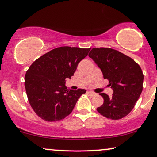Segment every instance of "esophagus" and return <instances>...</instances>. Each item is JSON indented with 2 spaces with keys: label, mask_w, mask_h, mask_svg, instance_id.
Listing matches in <instances>:
<instances>
[{
  "label": "esophagus",
  "mask_w": 157,
  "mask_h": 157,
  "mask_svg": "<svg viewBox=\"0 0 157 157\" xmlns=\"http://www.w3.org/2000/svg\"><path fill=\"white\" fill-rule=\"evenodd\" d=\"M88 93L90 96H94V95H96V93L93 92V91H88Z\"/></svg>",
  "instance_id": "esophagus-1"
}]
</instances>
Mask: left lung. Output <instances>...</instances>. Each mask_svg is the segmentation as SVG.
I'll list each match as a JSON object with an SVG mask.
<instances>
[{
    "mask_svg": "<svg viewBox=\"0 0 157 157\" xmlns=\"http://www.w3.org/2000/svg\"><path fill=\"white\" fill-rule=\"evenodd\" d=\"M88 56L101 69L113 90L111 97L104 93H99L104 98V104L97 111L112 120L123 118L131 112L141 94V68L130 57L112 48H94Z\"/></svg>",
    "mask_w": 157,
    "mask_h": 157,
    "instance_id": "left-lung-1",
    "label": "left lung"
}]
</instances>
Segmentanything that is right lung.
Returning a JSON list of instances; mask_svg holds the SVG:
<instances>
[{
    "label": "right lung",
    "instance_id": "add662e5",
    "mask_svg": "<svg viewBox=\"0 0 157 157\" xmlns=\"http://www.w3.org/2000/svg\"><path fill=\"white\" fill-rule=\"evenodd\" d=\"M90 50L69 46L56 48L32 64L26 72L25 86L29 104L37 116L48 122H54L71 114L86 90L67 88L66 79L74 75L77 65Z\"/></svg>",
    "mask_w": 157,
    "mask_h": 157
}]
</instances>
